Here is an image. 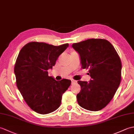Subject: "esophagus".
<instances>
[{
    "instance_id": "obj_1",
    "label": "esophagus",
    "mask_w": 134,
    "mask_h": 134,
    "mask_svg": "<svg viewBox=\"0 0 134 134\" xmlns=\"http://www.w3.org/2000/svg\"><path fill=\"white\" fill-rule=\"evenodd\" d=\"M76 83H77V81H75V80H73V79H72V80H71V83H72V84Z\"/></svg>"
}]
</instances>
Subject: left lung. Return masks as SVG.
I'll use <instances>...</instances> for the list:
<instances>
[{
    "mask_svg": "<svg viewBox=\"0 0 134 134\" xmlns=\"http://www.w3.org/2000/svg\"><path fill=\"white\" fill-rule=\"evenodd\" d=\"M72 47L80 55L82 68L89 69L92 78L89 82L78 81L81 87L76 95L78 103L91 111L103 109L112 100L120 83V57L110 42L105 39H88Z\"/></svg>",
    "mask_w": 134,
    "mask_h": 134,
    "instance_id": "8db88e82",
    "label": "left lung"
}]
</instances>
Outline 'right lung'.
I'll return each mask as SVG.
<instances>
[{
	"instance_id": "add662e5",
	"label": "right lung",
	"mask_w": 134,
	"mask_h": 134,
	"mask_svg": "<svg viewBox=\"0 0 134 134\" xmlns=\"http://www.w3.org/2000/svg\"><path fill=\"white\" fill-rule=\"evenodd\" d=\"M68 47L69 44L55 46L30 42L17 57L14 67L17 87L28 106L40 114H48L58 109L63 94L71 83L67 79L57 81L48 72Z\"/></svg>"
}]
</instances>
